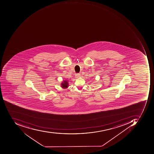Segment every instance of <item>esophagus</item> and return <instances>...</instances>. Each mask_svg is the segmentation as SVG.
<instances>
[{
  "instance_id": "obj_1",
  "label": "esophagus",
  "mask_w": 154,
  "mask_h": 154,
  "mask_svg": "<svg viewBox=\"0 0 154 154\" xmlns=\"http://www.w3.org/2000/svg\"><path fill=\"white\" fill-rule=\"evenodd\" d=\"M75 76L77 78H79V77L81 76V75H80L79 73H77V74H76L75 75Z\"/></svg>"
}]
</instances>
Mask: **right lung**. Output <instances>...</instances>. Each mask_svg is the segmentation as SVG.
Listing matches in <instances>:
<instances>
[{"label": "right lung", "instance_id": "add662e5", "mask_svg": "<svg viewBox=\"0 0 154 154\" xmlns=\"http://www.w3.org/2000/svg\"><path fill=\"white\" fill-rule=\"evenodd\" d=\"M69 82H68V81H66V80H63V82L61 83V84H60L61 86H60V87L63 88H67L69 87Z\"/></svg>", "mask_w": 154, "mask_h": 154}]
</instances>
